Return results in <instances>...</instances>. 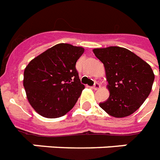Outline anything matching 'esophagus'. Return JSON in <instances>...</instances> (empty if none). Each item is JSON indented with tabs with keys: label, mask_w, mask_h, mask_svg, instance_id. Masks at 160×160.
<instances>
[{
	"label": "esophagus",
	"mask_w": 160,
	"mask_h": 160,
	"mask_svg": "<svg viewBox=\"0 0 160 160\" xmlns=\"http://www.w3.org/2000/svg\"><path fill=\"white\" fill-rule=\"evenodd\" d=\"M100 84L97 82H95V85H94V86H93V89H94V90H98V89H100Z\"/></svg>",
	"instance_id": "esophagus-1"
}]
</instances>
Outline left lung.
Segmentation results:
<instances>
[{"instance_id": "left-lung-1", "label": "left lung", "mask_w": 160, "mask_h": 160, "mask_svg": "<svg viewBox=\"0 0 160 160\" xmlns=\"http://www.w3.org/2000/svg\"><path fill=\"white\" fill-rule=\"evenodd\" d=\"M105 66L109 96L100 106L115 118L135 112L151 92L154 74L150 65L132 51L119 46L93 50Z\"/></svg>"}]
</instances>
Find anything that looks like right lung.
I'll return each mask as SVG.
<instances>
[{"label":"right lung","mask_w":160,"mask_h":160,"mask_svg":"<svg viewBox=\"0 0 160 160\" xmlns=\"http://www.w3.org/2000/svg\"><path fill=\"white\" fill-rule=\"evenodd\" d=\"M85 49L60 43L30 61L24 71L23 85L30 105L40 115L59 118L72 109L85 85L75 64Z\"/></svg>","instance_id":"add662e5"}]
</instances>
